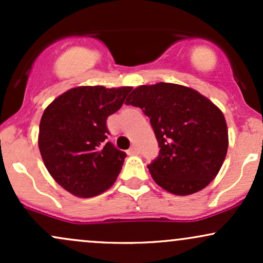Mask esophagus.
<instances>
[{
	"instance_id": "obj_1",
	"label": "esophagus",
	"mask_w": 263,
	"mask_h": 263,
	"mask_svg": "<svg viewBox=\"0 0 263 263\" xmlns=\"http://www.w3.org/2000/svg\"><path fill=\"white\" fill-rule=\"evenodd\" d=\"M127 153L129 156H134V155H138V153H140V149L137 148V147L136 146H132L131 148H129L128 151H127Z\"/></svg>"
}]
</instances>
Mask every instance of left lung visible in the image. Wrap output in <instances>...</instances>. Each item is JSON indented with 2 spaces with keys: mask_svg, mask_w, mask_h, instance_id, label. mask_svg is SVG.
<instances>
[{
  "mask_svg": "<svg viewBox=\"0 0 263 263\" xmlns=\"http://www.w3.org/2000/svg\"><path fill=\"white\" fill-rule=\"evenodd\" d=\"M126 105L149 117L159 153L147 167L159 186L190 195L216 177L228 152V126L209 99L190 87L158 83L136 87Z\"/></svg>",
  "mask_w": 263,
  "mask_h": 263,
  "instance_id": "obj_1",
  "label": "left lung"
}]
</instances>
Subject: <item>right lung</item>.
Listing matches in <instances>:
<instances>
[{"mask_svg": "<svg viewBox=\"0 0 263 263\" xmlns=\"http://www.w3.org/2000/svg\"><path fill=\"white\" fill-rule=\"evenodd\" d=\"M131 86H78L44 110L38 146L50 176L73 195L90 198L115 183L126 153L111 142L106 120L125 102Z\"/></svg>", "mask_w": 263, "mask_h": 263, "instance_id": "add662e5", "label": "right lung"}]
</instances>
